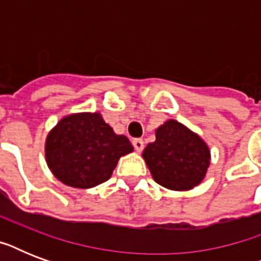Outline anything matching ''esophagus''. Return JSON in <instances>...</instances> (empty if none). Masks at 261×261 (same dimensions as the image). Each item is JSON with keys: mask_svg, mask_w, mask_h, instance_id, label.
Returning a JSON list of instances; mask_svg holds the SVG:
<instances>
[{"mask_svg": "<svg viewBox=\"0 0 261 261\" xmlns=\"http://www.w3.org/2000/svg\"><path fill=\"white\" fill-rule=\"evenodd\" d=\"M133 146H134V149L138 151V153H141V151L143 150V141L142 139H134V141H133Z\"/></svg>", "mask_w": 261, "mask_h": 261, "instance_id": "34e87169", "label": "esophagus"}]
</instances>
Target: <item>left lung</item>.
Instances as JSON below:
<instances>
[{
  "label": "left lung",
  "instance_id": "1",
  "mask_svg": "<svg viewBox=\"0 0 261 261\" xmlns=\"http://www.w3.org/2000/svg\"><path fill=\"white\" fill-rule=\"evenodd\" d=\"M142 157L155 182L172 191H190L206 177L210 147L200 135L182 123L169 119L155 130Z\"/></svg>",
  "mask_w": 261,
  "mask_h": 261
}]
</instances>
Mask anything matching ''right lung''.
Instances as JSON below:
<instances>
[{"label":"right lung","mask_w":261,"mask_h":261,"mask_svg":"<svg viewBox=\"0 0 261 261\" xmlns=\"http://www.w3.org/2000/svg\"><path fill=\"white\" fill-rule=\"evenodd\" d=\"M134 151L124 135L115 134L100 112L65 115L47 134L46 163L59 181L92 188L107 181L120 157Z\"/></svg>","instance_id":"1"}]
</instances>
